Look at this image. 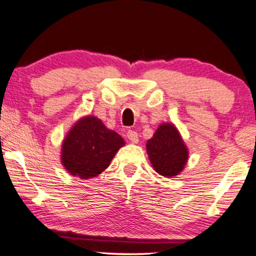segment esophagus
I'll return each mask as SVG.
<instances>
[{
    "label": "esophagus",
    "mask_w": 256,
    "mask_h": 256,
    "mask_svg": "<svg viewBox=\"0 0 256 256\" xmlns=\"http://www.w3.org/2000/svg\"><path fill=\"white\" fill-rule=\"evenodd\" d=\"M127 137H128V140L132 142V143H134V144L138 143V134H137L136 132L128 130L127 132Z\"/></svg>",
    "instance_id": "34e87169"
}]
</instances>
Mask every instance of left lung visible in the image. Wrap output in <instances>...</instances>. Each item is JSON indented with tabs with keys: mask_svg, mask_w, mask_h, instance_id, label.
<instances>
[{
	"mask_svg": "<svg viewBox=\"0 0 256 256\" xmlns=\"http://www.w3.org/2000/svg\"><path fill=\"white\" fill-rule=\"evenodd\" d=\"M146 151L154 170L164 178L178 175L188 158L186 144L178 128L172 124L159 126L148 140Z\"/></svg>",
	"mask_w": 256,
	"mask_h": 256,
	"instance_id": "8db88e82",
	"label": "left lung"
}]
</instances>
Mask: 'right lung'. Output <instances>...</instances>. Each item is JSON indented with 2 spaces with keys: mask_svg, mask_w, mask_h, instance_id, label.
Listing matches in <instances>:
<instances>
[{
  "mask_svg": "<svg viewBox=\"0 0 256 256\" xmlns=\"http://www.w3.org/2000/svg\"><path fill=\"white\" fill-rule=\"evenodd\" d=\"M124 145L119 134L110 130L96 116L81 118L62 145V164L70 175L88 180L100 175Z\"/></svg>",
  "mask_w": 256,
  "mask_h": 256,
  "instance_id": "1",
  "label": "right lung"
}]
</instances>
